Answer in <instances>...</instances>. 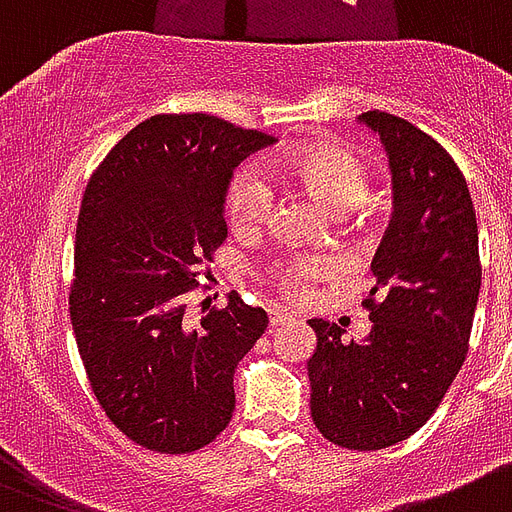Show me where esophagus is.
Wrapping results in <instances>:
<instances>
[{"instance_id":"34e87169","label":"esophagus","mask_w":512,"mask_h":512,"mask_svg":"<svg viewBox=\"0 0 512 512\" xmlns=\"http://www.w3.org/2000/svg\"><path fill=\"white\" fill-rule=\"evenodd\" d=\"M293 315H288V312H272V315H269V326L272 328H277V326H285V323H293Z\"/></svg>"}]
</instances>
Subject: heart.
Here are the masks:
<instances>
[{
    "mask_svg": "<svg viewBox=\"0 0 512 512\" xmlns=\"http://www.w3.org/2000/svg\"><path fill=\"white\" fill-rule=\"evenodd\" d=\"M288 181L315 197L336 216L358 208L368 194V168L344 146H312L285 162ZM272 186L253 165H243L227 186L224 211L237 232L261 227L272 213ZM334 275V261L326 256H288L261 269V280L288 301H304L312 288Z\"/></svg>",
    "mask_w": 512,
    "mask_h": 512,
    "instance_id": "1",
    "label": "heart"
}]
</instances>
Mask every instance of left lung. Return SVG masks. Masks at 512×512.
<instances>
[{"instance_id":"8db88e82","label":"left lung","mask_w":512,"mask_h":512,"mask_svg":"<svg viewBox=\"0 0 512 512\" xmlns=\"http://www.w3.org/2000/svg\"><path fill=\"white\" fill-rule=\"evenodd\" d=\"M360 122L382 138L395 194L371 261L376 285L363 299L371 331L363 342H344L336 323L310 320L318 347L307 374L323 438L376 451L417 433L459 374L481 259L473 197L451 154L395 114L366 112Z\"/></svg>"}]
</instances>
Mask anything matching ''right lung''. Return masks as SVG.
Listing matches in <instances>:
<instances>
[{
    "label": "right lung",
    "instance_id": "right-lung-1",
    "mask_svg": "<svg viewBox=\"0 0 512 512\" xmlns=\"http://www.w3.org/2000/svg\"><path fill=\"white\" fill-rule=\"evenodd\" d=\"M275 138L213 114H154L87 181L69 312L79 358L114 427L157 454L216 441L235 411V368L267 312L229 293L186 320V296L227 240L232 170Z\"/></svg>",
    "mask_w": 512,
    "mask_h": 512
}]
</instances>
